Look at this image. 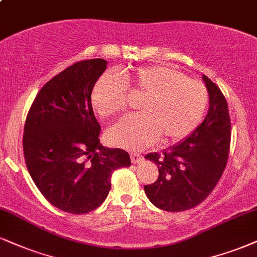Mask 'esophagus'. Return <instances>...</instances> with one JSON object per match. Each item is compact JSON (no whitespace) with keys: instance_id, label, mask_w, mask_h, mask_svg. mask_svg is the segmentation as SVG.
Here are the masks:
<instances>
[{"instance_id":"1","label":"esophagus","mask_w":257,"mask_h":257,"mask_svg":"<svg viewBox=\"0 0 257 257\" xmlns=\"http://www.w3.org/2000/svg\"><path fill=\"white\" fill-rule=\"evenodd\" d=\"M130 157H131V162L136 164V163H141L142 161H143V156H142L141 154H137V153H132L130 155Z\"/></svg>"}]
</instances>
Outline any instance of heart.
<instances>
[{
  "label": "heart",
  "instance_id": "heart-1",
  "mask_svg": "<svg viewBox=\"0 0 257 257\" xmlns=\"http://www.w3.org/2000/svg\"><path fill=\"white\" fill-rule=\"evenodd\" d=\"M122 79L108 72L91 91V104L101 116L122 113L128 103L127 90L144 96L139 104L142 114L126 116L108 131L113 145L141 150L158 138L175 143L200 123L208 103V91L201 82L164 65L139 68Z\"/></svg>",
  "mask_w": 257,
  "mask_h": 257
}]
</instances>
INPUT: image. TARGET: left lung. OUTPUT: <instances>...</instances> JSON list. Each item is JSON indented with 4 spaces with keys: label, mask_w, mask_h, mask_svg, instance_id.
Instances as JSON below:
<instances>
[{
    "label": "left lung",
    "mask_w": 257,
    "mask_h": 257,
    "mask_svg": "<svg viewBox=\"0 0 257 257\" xmlns=\"http://www.w3.org/2000/svg\"><path fill=\"white\" fill-rule=\"evenodd\" d=\"M202 80L210 96L204 121L181 143L145 156L158 168V179L144 186L145 194L161 210L182 212L201 204L226 167L231 142L227 102L216 83L205 75Z\"/></svg>",
    "instance_id": "obj_1"
}]
</instances>
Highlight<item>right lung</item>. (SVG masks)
<instances>
[{
    "label": "right lung",
    "instance_id": "add662e5",
    "mask_svg": "<svg viewBox=\"0 0 257 257\" xmlns=\"http://www.w3.org/2000/svg\"><path fill=\"white\" fill-rule=\"evenodd\" d=\"M107 68L104 59L76 62L37 94L24 128L28 173L50 204L84 214L104 201L110 177L130 167L128 153L100 144L101 126L91 107V91Z\"/></svg>",
    "mask_w": 257,
    "mask_h": 257
}]
</instances>
